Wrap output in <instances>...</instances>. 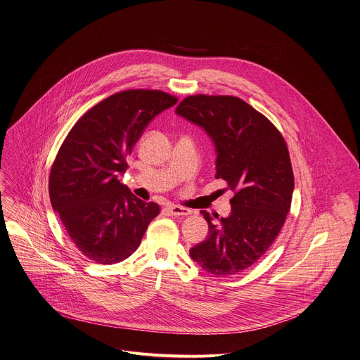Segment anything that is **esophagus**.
Wrapping results in <instances>:
<instances>
[{
    "instance_id": "obj_1",
    "label": "esophagus",
    "mask_w": 360,
    "mask_h": 360,
    "mask_svg": "<svg viewBox=\"0 0 360 360\" xmlns=\"http://www.w3.org/2000/svg\"><path fill=\"white\" fill-rule=\"evenodd\" d=\"M167 211L171 214V215H175V217H185V215H189L192 211L189 208H185V207H179V205H175V204H169L167 205Z\"/></svg>"
}]
</instances>
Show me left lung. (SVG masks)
<instances>
[{
    "label": "left lung",
    "instance_id": "obj_1",
    "mask_svg": "<svg viewBox=\"0 0 360 360\" xmlns=\"http://www.w3.org/2000/svg\"><path fill=\"white\" fill-rule=\"evenodd\" d=\"M176 113L205 129L215 143L217 175L235 196L228 218L208 222V238L191 248L200 266L229 276L255 264L272 245L291 207L294 174L285 141L262 113L238 96L191 95Z\"/></svg>",
    "mask_w": 360,
    "mask_h": 360
}]
</instances>
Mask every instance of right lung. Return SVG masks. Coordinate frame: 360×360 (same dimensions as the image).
Listing matches in <instances>:
<instances>
[{"label": "right lung", "instance_id": "obj_1", "mask_svg": "<svg viewBox=\"0 0 360 360\" xmlns=\"http://www.w3.org/2000/svg\"><path fill=\"white\" fill-rule=\"evenodd\" d=\"M176 102L158 89L116 92L85 112L59 148L49 172L51 204L92 262L128 258L160 214L159 204L138 199L117 176L146 125Z\"/></svg>", "mask_w": 360, "mask_h": 360}]
</instances>
